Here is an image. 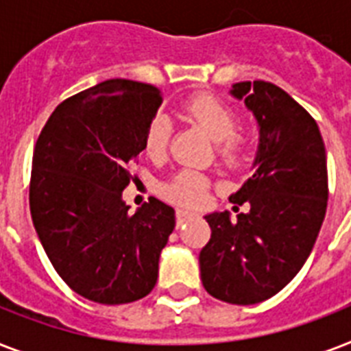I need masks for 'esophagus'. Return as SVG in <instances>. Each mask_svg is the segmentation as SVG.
Segmentation results:
<instances>
[{
    "instance_id": "esophagus-1",
    "label": "esophagus",
    "mask_w": 351,
    "mask_h": 351,
    "mask_svg": "<svg viewBox=\"0 0 351 351\" xmlns=\"http://www.w3.org/2000/svg\"><path fill=\"white\" fill-rule=\"evenodd\" d=\"M176 217H178V222H180V224H184V222H187V220L195 219V217H197V213H193L191 209L180 208L178 211H176Z\"/></svg>"
}]
</instances>
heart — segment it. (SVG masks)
<instances>
[{
    "label": "heart",
    "instance_id": "b5f03b06",
    "mask_svg": "<svg viewBox=\"0 0 351 351\" xmlns=\"http://www.w3.org/2000/svg\"><path fill=\"white\" fill-rule=\"evenodd\" d=\"M186 114L197 125L208 132L213 142L219 143V153L228 162H234L245 147L247 138L237 131V112L228 104L209 95L195 96L187 101ZM171 121L165 117L154 118L145 132V153L153 158L164 156L169 145ZM209 180L202 173L184 169L176 173L164 186V195L173 202L197 206L204 202Z\"/></svg>",
    "mask_w": 351,
    "mask_h": 351
}]
</instances>
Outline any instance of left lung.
<instances>
[{"label":"left lung","mask_w":351,"mask_h":351,"mask_svg":"<svg viewBox=\"0 0 351 351\" xmlns=\"http://www.w3.org/2000/svg\"><path fill=\"white\" fill-rule=\"evenodd\" d=\"M230 95L258 125L253 175L230 197L234 213L244 202L250 209L204 217L211 239L198 262L209 295L250 306L291 282L313 250L326 215V149L317 121L277 85L239 82Z\"/></svg>","instance_id":"obj_1"}]
</instances>
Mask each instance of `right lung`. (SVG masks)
I'll return each mask as SVG.
<instances>
[{
    "label": "right lung",
    "mask_w": 351,
    "mask_h": 351,
    "mask_svg": "<svg viewBox=\"0 0 351 351\" xmlns=\"http://www.w3.org/2000/svg\"><path fill=\"white\" fill-rule=\"evenodd\" d=\"M162 104L149 84L107 80L54 109L34 147L30 215L58 275L100 304L154 288L175 209L153 198L136 213L121 193Z\"/></svg>",
    "instance_id": "1"
}]
</instances>
